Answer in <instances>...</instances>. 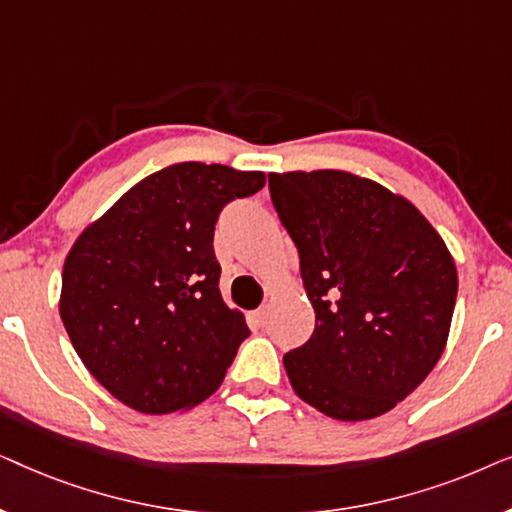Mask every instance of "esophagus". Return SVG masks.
Wrapping results in <instances>:
<instances>
[{
    "label": "esophagus",
    "instance_id": "esophagus-1",
    "mask_svg": "<svg viewBox=\"0 0 512 512\" xmlns=\"http://www.w3.org/2000/svg\"><path fill=\"white\" fill-rule=\"evenodd\" d=\"M254 319L258 321V324H265V321H268V305H261L258 307V310L254 312Z\"/></svg>",
    "mask_w": 512,
    "mask_h": 512
}]
</instances>
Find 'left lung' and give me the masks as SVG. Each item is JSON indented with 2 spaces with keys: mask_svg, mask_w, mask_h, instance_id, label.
<instances>
[{
  "mask_svg": "<svg viewBox=\"0 0 512 512\" xmlns=\"http://www.w3.org/2000/svg\"><path fill=\"white\" fill-rule=\"evenodd\" d=\"M300 256L314 333L284 354L296 394L340 422L380 417L443 354L457 268L419 209L338 170L268 174Z\"/></svg>",
  "mask_w": 512,
  "mask_h": 512,
  "instance_id": "obj_1",
  "label": "left lung"
}]
</instances>
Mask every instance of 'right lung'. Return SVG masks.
Segmentation results:
<instances>
[{
	"label": "right lung",
	"mask_w": 512,
	"mask_h": 512,
	"mask_svg": "<svg viewBox=\"0 0 512 512\" xmlns=\"http://www.w3.org/2000/svg\"><path fill=\"white\" fill-rule=\"evenodd\" d=\"M263 172L177 163L132 186L88 226L62 270L60 317L97 382L146 415L212 396L249 338L223 303L214 228Z\"/></svg>",
	"instance_id": "1"
}]
</instances>
